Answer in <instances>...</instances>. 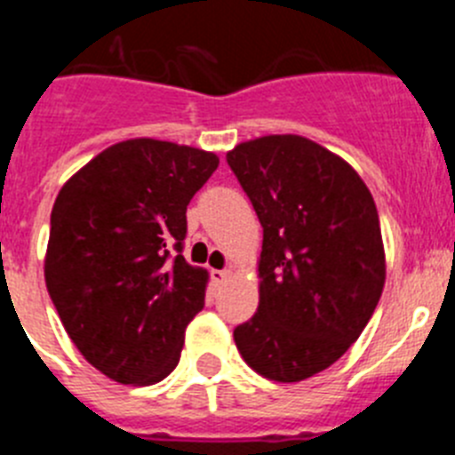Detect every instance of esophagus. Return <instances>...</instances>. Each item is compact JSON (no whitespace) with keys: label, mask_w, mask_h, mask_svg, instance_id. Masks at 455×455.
Instances as JSON below:
<instances>
[{"label":"esophagus","mask_w":455,"mask_h":455,"mask_svg":"<svg viewBox=\"0 0 455 455\" xmlns=\"http://www.w3.org/2000/svg\"><path fill=\"white\" fill-rule=\"evenodd\" d=\"M230 275H232L230 268H223V271H212V280H214L216 284H223Z\"/></svg>","instance_id":"1"}]
</instances>
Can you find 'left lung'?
I'll use <instances>...</instances> for the list:
<instances>
[{"label":"left lung","instance_id":"left-lung-1","mask_svg":"<svg viewBox=\"0 0 455 455\" xmlns=\"http://www.w3.org/2000/svg\"><path fill=\"white\" fill-rule=\"evenodd\" d=\"M228 164L264 228L259 305L235 328L259 376L299 383L337 363L385 284L376 203L341 156L296 134L239 143Z\"/></svg>","mask_w":455,"mask_h":455}]
</instances>
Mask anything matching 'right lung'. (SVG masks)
Returning <instances> with one entry per match:
<instances>
[{
	"mask_svg": "<svg viewBox=\"0 0 455 455\" xmlns=\"http://www.w3.org/2000/svg\"><path fill=\"white\" fill-rule=\"evenodd\" d=\"M216 168L214 152L130 139L56 196L47 291L79 353L116 383L155 385L178 367L209 280L182 255L187 204Z\"/></svg>",
	"mask_w": 455,
	"mask_h": 455,
	"instance_id": "obj_1",
	"label": "right lung"
}]
</instances>
